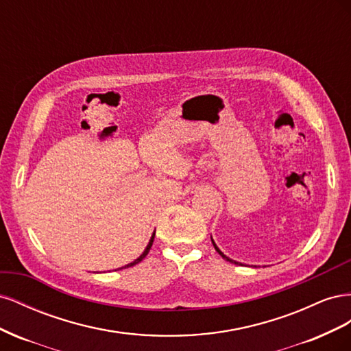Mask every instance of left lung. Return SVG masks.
<instances>
[{
  "label": "left lung",
  "instance_id": "1",
  "mask_svg": "<svg viewBox=\"0 0 351 351\" xmlns=\"http://www.w3.org/2000/svg\"><path fill=\"white\" fill-rule=\"evenodd\" d=\"M212 244H214V247H215V250H217V252H218V253L221 254V256H222V258H224L226 261H228V262H231V263H237V265H239V262H236V261H231L230 258H227V256H226V254H224V253H222V252H221V250H219V249L217 247V244L214 243V240H212Z\"/></svg>",
  "mask_w": 351,
  "mask_h": 351
}]
</instances>
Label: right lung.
<instances>
[{"mask_svg":"<svg viewBox=\"0 0 351 351\" xmlns=\"http://www.w3.org/2000/svg\"><path fill=\"white\" fill-rule=\"evenodd\" d=\"M154 237H155V232H154V236H152V239H151V241H149V244H147V247L145 249V252L141 254V256L139 258H137L134 262H132V263H129V265H127V268H129V267H133V265H136V263H139L141 261H143L145 259V256H146V254L147 253H149V250H151V246H152V243H154ZM125 268V267H124Z\"/></svg>","mask_w":351,"mask_h":351,"instance_id":"add662e5","label":"right lung"}]
</instances>
